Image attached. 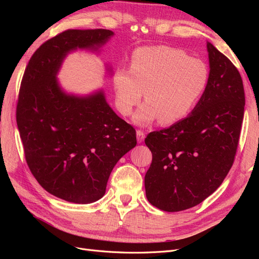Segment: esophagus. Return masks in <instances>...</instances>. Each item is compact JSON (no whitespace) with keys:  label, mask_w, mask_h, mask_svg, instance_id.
<instances>
[{"label":"esophagus","mask_w":259,"mask_h":259,"mask_svg":"<svg viewBox=\"0 0 259 259\" xmlns=\"http://www.w3.org/2000/svg\"><path fill=\"white\" fill-rule=\"evenodd\" d=\"M136 135H137V142H138V143H143L145 137H146L145 133H144L142 130H138V131L136 132Z\"/></svg>","instance_id":"34e87169"}]
</instances>
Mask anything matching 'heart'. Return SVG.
<instances>
[{
    "instance_id": "1",
    "label": "heart",
    "mask_w": 259,
    "mask_h": 259,
    "mask_svg": "<svg viewBox=\"0 0 259 259\" xmlns=\"http://www.w3.org/2000/svg\"><path fill=\"white\" fill-rule=\"evenodd\" d=\"M209 82L207 65L183 50L146 46L133 54L131 68L113 74L116 107L131 114L144 95L147 99L134 114V122L147 126L155 120L171 124L184 119L197 106Z\"/></svg>"
}]
</instances>
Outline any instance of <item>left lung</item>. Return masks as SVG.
<instances>
[{"mask_svg":"<svg viewBox=\"0 0 259 259\" xmlns=\"http://www.w3.org/2000/svg\"><path fill=\"white\" fill-rule=\"evenodd\" d=\"M208 86L186 119L145 139L152 153L145 176L148 201L165 211L200 204L216 191L232 166L244 115L240 72L207 43Z\"/></svg>","mask_w":259,"mask_h":259,"instance_id":"1","label":"left lung"}]
</instances>
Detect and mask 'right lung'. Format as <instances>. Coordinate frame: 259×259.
Instances as JSON below:
<instances>
[{
  "mask_svg": "<svg viewBox=\"0 0 259 259\" xmlns=\"http://www.w3.org/2000/svg\"><path fill=\"white\" fill-rule=\"evenodd\" d=\"M112 35L66 30L34 52L21 80L16 121L27 164L46 191L68 202L103 198L114 165L137 144L135 128L114 113L103 91L67 95L56 80L69 52L97 50Z\"/></svg>",
  "mask_w": 259,
  "mask_h": 259,
  "instance_id": "add662e5",
  "label": "right lung"
}]
</instances>
